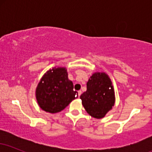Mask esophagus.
Masks as SVG:
<instances>
[{
    "mask_svg": "<svg viewBox=\"0 0 152 152\" xmlns=\"http://www.w3.org/2000/svg\"><path fill=\"white\" fill-rule=\"evenodd\" d=\"M81 93H82V91L81 90H79L78 91V97H80V96H81Z\"/></svg>",
    "mask_w": 152,
    "mask_h": 152,
    "instance_id": "esophagus-1",
    "label": "esophagus"
}]
</instances>
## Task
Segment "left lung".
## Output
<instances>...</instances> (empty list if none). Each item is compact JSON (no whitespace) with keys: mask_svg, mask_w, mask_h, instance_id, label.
I'll use <instances>...</instances> for the list:
<instances>
[{"mask_svg":"<svg viewBox=\"0 0 152 152\" xmlns=\"http://www.w3.org/2000/svg\"><path fill=\"white\" fill-rule=\"evenodd\" d=\"M86 86V91L80 96L82 105L92 117H104L115 104V92L111 78L104 72H95Z\"/></svg>","mask_w":152,"mask_h":152,"instance_id":"left-lung-1","label":"left lung"}]
</instances>
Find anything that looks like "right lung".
Masks as SVG:
<instances>
[{"mask_svg": "<svg viewBox=\"0 0 152 152\" xmlns=\"http://www.w3.org/2000/svg\"><path fill=\"white\" fill-rule=\"evenodd\" d=\"M78 97L65 67H54L42 76L36 88V98L41 109L50 114L61 111Z\"/></svg>", "mask_w": 152, "mask_h": 152, "instance_id": "obj_1", "label": "right lung"}]
</instances>
